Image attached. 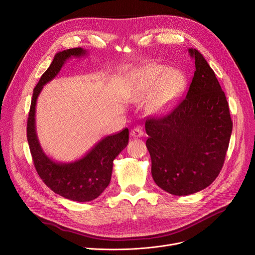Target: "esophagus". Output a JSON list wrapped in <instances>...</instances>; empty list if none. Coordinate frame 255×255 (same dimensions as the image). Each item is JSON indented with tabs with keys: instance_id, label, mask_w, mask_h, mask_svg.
<instances>
[{
	"instance_id": "obj_1",
	"label": "esophagus",
	"mask_w": 255,
	"mask_h": 255,
	"mask_svg": "<svg viewBox=\"0 0 255 255\" xmlns=\"http://www.w3.org/2000/svg\"><path fill=\"white\" fill-rule=\"evenodd\" d=\"M142 134H143L142 130H141L140 128H138V127L133 128V129L131 130V132H130V135H131L132 137H134V138H136V137H141Z\"/></svg>"
}]
</instances>
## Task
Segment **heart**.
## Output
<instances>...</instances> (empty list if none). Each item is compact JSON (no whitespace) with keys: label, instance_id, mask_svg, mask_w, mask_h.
Wrapping results in <instances>:
<instances>
[{"label":"heart","instance_id":"1","mask_svg":"<svg viewBox=\"0 0 255 255\" xmlns=\"http://www.w3.org/2000/svg\"><path fill=\"white\" fill-rule=\"evenodd\" d=\"M186 76L180 70L159 64H149L132 71L128 78V97L140 102L151 97L146 110L154 116L169 113L186 90Z\"/></svg>","mask_w":255,"mask_h":255}]
</instances>
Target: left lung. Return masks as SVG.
Instances as JSON below:
<instances>
[{
  "mask_svg": "<svg viewBox=\"0 0 255 255\" xmlns=\"http://www.w3.org/2000/svg\"><path fill=\"white\" fill-rule=\"evenodd\" d=\"M188 51L195 72L186 98L167 116L145 122L152 177L160 188L180 196L215 181L233 131L229 103L215 73L197 49Z\"/></svg>",
  "mask_w": 255,
  "mask_h": 255,
  "instance_id": "obj_1",
  "label": "left lung"
}]
</instances>
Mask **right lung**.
Returning <instances> with one entry per match:
<instances>
[{"label": "right lung", "mask_w": 255, "mask_h": 255, "mask_svg": "<svg viewBox=\"0 0 255 255\" xmlns=\"http://www.w3.org/2000/svg\"><path fill=\"white\" fill-rule=\"evenodd\" d=\"M82 47L56 53L48 69L42 74L33 92L26 126V137L39 177L53 192L74 202L85 203L97 198L109 186L114 160L128 144L129 130L126 128L98 141L82 158L72 162H58L49 158L40 145L36 132V104L43 86L55 78L67 60L87 55Z\"/></svg>", "instance_id": "obj_1"}]
</instances>
